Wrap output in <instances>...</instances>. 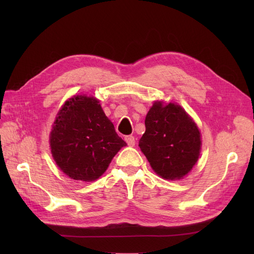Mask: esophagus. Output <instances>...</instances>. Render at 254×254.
<instances>
[{
	"instance_id": "esophagus-1",
	"label": "esophagus",
	"mask_w": 254,
	"mask_h": 254,
	"mask_svg": "<svg viewBox=\"0 0 254 254\" xmlns=\"http://www.w3.org/2000/svg\"><path fill=\"white\" fill-rule=\"evenodd\" d=\"M125 141L127 142V144L130 146V147H133L134 144H135V139H134V136H132V135L125 136Z\"/></svg>"
}]
</instances>
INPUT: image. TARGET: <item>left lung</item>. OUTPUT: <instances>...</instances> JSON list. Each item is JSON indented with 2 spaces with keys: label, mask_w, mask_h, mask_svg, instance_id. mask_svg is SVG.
<instances>
[{
  "label": "left lung",
  "mask_w": 254,
  "mask_h": 254,
  "mask_svg": "<svg viewBox=\"0 0 254 254\" xmlns=\"http://www.w3.org/2000/svg\"><path fill=\"white\" fill-rule=\"evenodd\" d=\"M141 151L159 177L183 179L201 151V133L195 121L177 103L155 101L145 118Z\"/></svg>",
  "instance_id": "8db88e82"
}]
</instances>
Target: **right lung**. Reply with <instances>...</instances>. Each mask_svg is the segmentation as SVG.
<instances>
[{
    "label": "right lung",
    "mask_w": 254,
    "mask_h": 254,
    "mask_svg": "<svg viewBox=\"0 0 254 254\" xmlns=\"http://www.w3.org/2000/svg\"><path fill=\"white\" fill-rule=\"evenodd\" d=\"M50 149L57 166L73 180H97L126 146L94 96L78 94L59 109L50 132Z\"/></svg>",
    "instance_id": "right-lung-1"
}]
</instances>
